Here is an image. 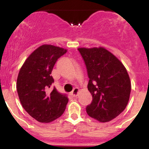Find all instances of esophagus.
I'll return each mask as SVG.
<instances>
[{
    "mask_svg": "<svg viewBox=\"0 0 149 149\" xmlns=\"http://www.w3.org/2000/svg\"><path fill=\"white\" fill-rule=\"evenodd\" d=\"M78 92H79V89H78V88H75L73 90V91L71 92V94L73 97H77V95H78Z\"/></svg>",
    "mask_w": 149,
    "mask_h": 149,
    "instance_id": "esophagus-1",
    "label": "esophagus"
}]
</instances>
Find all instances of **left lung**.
<instances>
[{
  "mask_svg": "<svg viewBox=\"0 0 149 149\" xmlns=\"http://www.w3.org/2000/svg\"><path fill=\"white\" fill-rule=\"evenodd\" d=\"M78 51L86 66L88 88L92 101L86 107L87 113L100 122L116 118L127 105L131 83L127 70L120 61L103 47Z\"/></svg>",
  "mask_w": 149,
  "mask_h": 149,
  "instance_id": "1",
  "label": "left lung"
}]
</instances>
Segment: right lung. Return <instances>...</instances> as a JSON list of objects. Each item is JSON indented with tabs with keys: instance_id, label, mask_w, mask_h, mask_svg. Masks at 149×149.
Returning a JSON list of instances; mask_svg holds the SVG:
<instances>
[{
	"instance_id": "1",
	"label": "right lung",
	"mask_w": 149,
	"mask_h": 149,
	"mask_svg": "<svg viewBox=\"0 0 149 149\" xmlns=\"http://www.w3.org/2000/svg\"><path fill=\"white\" fill-rule=\"evenodd\" d=\"M66 49L43 45L34 50L19 72L17 90L22 107L40 123H49L62 115L68 103L67 97L49 89L54 83L51 76L57 59Z\"/></svg>"
}]
</instances>
